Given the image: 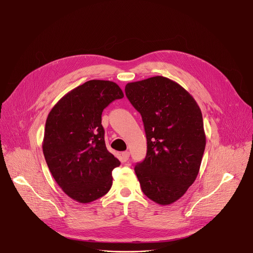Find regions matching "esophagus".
Wrapping results in <instances>:
<instances>
[{"label": "esophagus", "instance_id": "esophagus-1", "mask_svg": "<svg viewBox=\"0 0 253 253\" xmlns=\"http://www.w3.org/2000/svg\"><path fill=\"white\" fill-rule=\"evenodd\" d=\"M129 156H130V153L128 151H125L122 153V161L123 162H126L128 159H129Z\"/></svg>", "mask_w": 253, "mask_h": 253}]
</instances>
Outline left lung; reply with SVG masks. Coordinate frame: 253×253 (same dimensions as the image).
<instances>
[{
  "label": "left lung",
  "instance_id": "left-lung-1",
  "mask_svg": "<svg viewBox=\"0 0 253 253\" xmlns=\"http://www.w3.org/2000/svg\"><path fill=\"white\" fill-rule=\"evenodd\" d=\"M125 93L147 138L146 157L134 168L141 189L158 204H171L200 169L206 144L200 108L182 86L162 76L128 83Z\"/></svg>",
  "mask_w": 253,
  "mask_h": 253
}]
</instances>
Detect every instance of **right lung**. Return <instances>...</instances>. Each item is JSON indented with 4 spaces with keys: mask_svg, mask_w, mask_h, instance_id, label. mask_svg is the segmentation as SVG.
Returning <instances> with one entry per match:
<instances>
[{
    "mask_svg": "<svg viewBox=\"0 0 253 253\" xmlns=\"http://www.w3.org/2000/svg\"><path fill=\"white\" fill-rule=\"evenodd\" d=\"M124 94L112 81L90 80L68 92L50 111L43 153L57 184L72 199L89 203L112 186L120 161L106 148L102 112Z\"/></svg>",
    "mask_w": 253,
    "mask_h": 253,
    "instance_id": "obj_1",
    "label": "right lung"
}]
</instances>
